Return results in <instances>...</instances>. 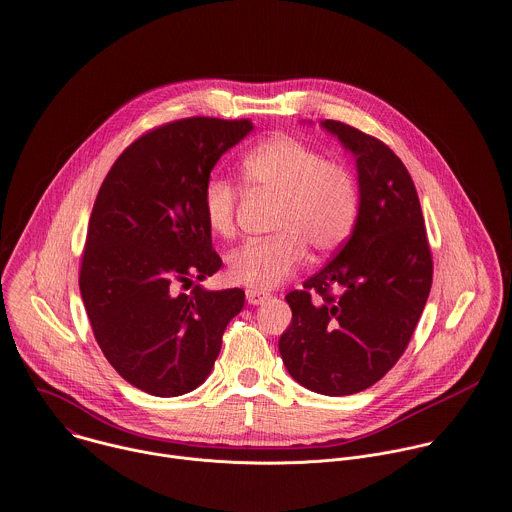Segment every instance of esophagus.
<instances>
[{
  "instance_id": "1",
  "label": "esophagus",
  "mask_w": 512,
  "mask_h": 512,
  "mask_svg": "<svg viewBox=\"0 0 512 512\" xmlns=\"http://www.w3.org/2000/svg\"><path fill=\"white\" fill-rule=\"evenodd\" d=\"M247 301L251 303V305H261V303H265L271 295L269 293H263V291H255V289H247Z\"/></svg>"
}]
</instances>
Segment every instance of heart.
I'll return each instance as SVG.
<instances>
[{
  "instance_id": "1",
  "label": "heart",
  "mask_w": 512,
  "mask_h": 512,
  "mask_svg": "<svg viewBox=\"0 0 512 512\" xmlns=\"http://www.w3.org/2000/svg\"><path fill=\"white\" fill-rule=\"evenodd\" d=\"M247 191L277 197L273 237L251 239L227 255L231 281L267 291L291 277L305 261L307 247L325 255L342 247L358 223L360 191L352 170L303 140L279 134L241 160ZM237 187L219 175L203 187V213L219 237L235 231Z\"/></svg>"
}]
</instances>
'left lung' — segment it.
I'll use <instances>...</instances> for the list:
<instances>
[{
    "label": "left lung",
    "instance_id": "1",
    "mask_svg": "<svg viewBox=\"0 0 512 512\" xmlns=\"http://www.w3.org/2000/svg\"><path fill=\"white\" fill-rule=\"evenodd\" d=\"M323 128L356 156L360 213L335 259L285 295L293 317L279 337V354L307 390L350 396L382 380L406 352L434 263L404 162L350 124L325 120Z\"/></svg>",
    "mask_w": 512,
    "mask_h": 512
}]
</instances>
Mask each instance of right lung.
<instances>
[{
    "mask_svg": "<svg viewBox=\"0 0 512 512\" xmlns=\"http://www.w3.org/2000/svg\"><path fill=\"white\" fill-rule=\"evenodd\" d=\"M251 120L193 116L160 124L116 158L98 191L80 265V293L96 342L134 388L187 394L211 374L243 289L207 291L215 275L203 187Z\"/></svg>",
    "mask_w": 512,
    "mask_h": 512,
    "instance_id": "add662e5",
    "label": "right lung"
}]
</instances>
